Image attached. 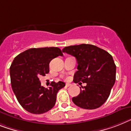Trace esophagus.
<instances>
[{"label":"esophagus","instance_id":"1","mask_svg":"<svg viewBox=\"0 0 131 131\" xmlns=\"http://www.w3.org/2000/svg\"><path fill=\"white\" fill-rule=\"evenodd\" d=\"M70 86H71V84H68V83L66 84V87H70Z\"/></svg>","mask_w":131,"mask_h":131}]
</instances>
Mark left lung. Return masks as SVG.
I'll list each match as a JSON object with an SVG mask.
<instances>
[{
    "mask_svg": "<svg viewBox=\"0 0 131 131\" xmlns=\"http://www.w3.org/2000/svg\"><path fill=\"white\" fill-rule=\"evenodd\" d=\"M63 53L76 58L78 71L73 82H82L86 86L78 96L72 98L75 105L84 109H96L106 101L116 80V65L112 56L102 49L81 44L66 47Z\"/></svg>",
    "mask_w": 131,
    "mask_h": 131,
    "instance_id": "8db88e82",
    "label": "left lung"
}]
</instances>
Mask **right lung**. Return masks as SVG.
Here are the masks:
<instances>
[{
  "instance_id": "add662e5",
  "label": "right lung",
  "mask_w": 131,
  "mask_h": 131,
  "mask_svg": "<svg viewBox=\"0 0 131 131\" xmlns=\"http://www.w3.org/2000/svg\"><path fill=\"white\" fill-rule=\"evenodd\" d=\"M63 53L58 47L31 48L15 58L10 67L12 89L21 106L30 113L43 114L54 106L56 96L65 83L52 82L49 88L41 86L40 75L49 72V63Z\"/></svg>"
}]
</instances>
